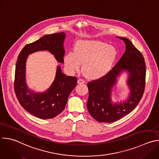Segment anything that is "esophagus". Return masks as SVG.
Here are the masks:
<instances>
[{
  "label": "esophagus",
  "mask_w": 159,
  "mask_h": 159,
  "mask_svg": "<svg viewBox=\"0 0 159 159\" xmlns=\"http://www.w3.org/2000/svg\"><path fill=\"white\" fill-rule=\"evenodd\" d=\"M77 84H85V81L81 79H79L77 80Z\"/></svg>",
  "instance_id": "esophagus-1"
}]
</instances>
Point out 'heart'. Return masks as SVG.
<instances>
[{
    "mask_svg": "<svg viewBox=\"0 0 159 159\" xmlns=\"http://www.w3.org/2000/svg\"><path fill=\"white\" fill-rule=\"evenodd\" d=\"M117 50L112 45L97 40H80L64 58V65L70 72L82 70L85 77L97 80L107 75L117 57Z\"/></svg>",
    "mask_w": 159,
    "mask_h": 159,
    "instance_id": "obj_1",
    "label": "heart"
}]
</instances>
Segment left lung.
Wrapping results in <instances>:
<instances>
[{
  "mask_svg": "<svg viewBox=\"0 0 159 159\" xmlns=\"http://www.w3.org/2000/svg\"><path fill=\"white\" fill-rule=\"evenodd\" d=\"M125 44L124 54L104 77L89 82V95L87 107L90 116L99 122H114L130 113L143 95L145 84V63L142 54L125 37H117ZM122 73L127 75L128 97L123 101L114 102L112 89Z\"/></svg>",
  "mask_w": 159,
  "mask_h": 159,
  "instance_id": "left-lung-1",
  "label": "left lung"
}]
</instances>
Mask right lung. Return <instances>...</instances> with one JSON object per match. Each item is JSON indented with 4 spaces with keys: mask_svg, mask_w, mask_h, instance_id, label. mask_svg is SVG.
Listing matches in <instances>:
<instances>
[{
    "mask_svg": "<svg viewBox=\"0 0 159 159\" xmlns=\"http://www.w3.org/2000/svg\"><path fill=\"white\" fill-rule=\"evenodd\" d=\"M65 32L46 35L35 42L26 45L18 56L16 67L14 89L22 106L30 114L42 119H52L65 109L68 97L75 88L77 79L62 73L57 66L55 79L44 92H35L29 89L26 81V62L29 56L39 51H48L59 63H64Z\"/></svg>",
    "mask_w": 159,
    "mask_h": 159,
    "instance_id": "add662e5",
    "label": "right lung"
}]
</instances>
